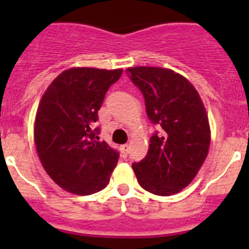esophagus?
Instances as JSON below:
<instances>
[{
	"label": "esophagus",
	"instance_id": "esophagus-1",
	"mask_svg": "<svg viewBox=\"0 0 249 249\" xmlns=\"http://www.w3.org/2000/svg\"><path fill=\"white\" fill-rule=\"evenodd\" d=\"M120 149H122L123 158H126L127 157V153H129V144H123Z\"/></svg>",
	"mask_w": 249,
	"mask_h": 249
}]
</instances>
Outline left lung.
<instances>
[{
  "label": "left lung",
  "mask_w": 249,
  "mask_h": 249,
  "mask_svg": "<svg viewBox=\"0 0 249 249\" xmlns=\"http://www.w3.org/2000/svg\"><path fill=\"white\" fill-rule=\"evenodd\" d=\"M126 73L159 129L150 137L144 159L134 162L132 170L141 187L152 194L179 193L194 179L210 148V124L199 92L172 70L140 66Z\"/></svg>",
  "instance_id": "obj_1"
}]
</instances>
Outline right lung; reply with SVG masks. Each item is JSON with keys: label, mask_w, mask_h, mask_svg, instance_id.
<instances>
[{"label": "right lung", "mask_w": 249, "mask_h": 249, "mask_svg": "<svg viewBox=\"0 0 249 249\" xmlns=\"http://www.w3.org/2000/svg\"><path fill=\"white\" fill-rule=\"evenodd\" d=\"M123 70L74 67L60 73L42 96L35 122L39 160L53 180L77 195L108 184L119 153L100 142L99 119L105 95Z\"/></svg>", "instance_id": "obj_1"}]
</instances>
